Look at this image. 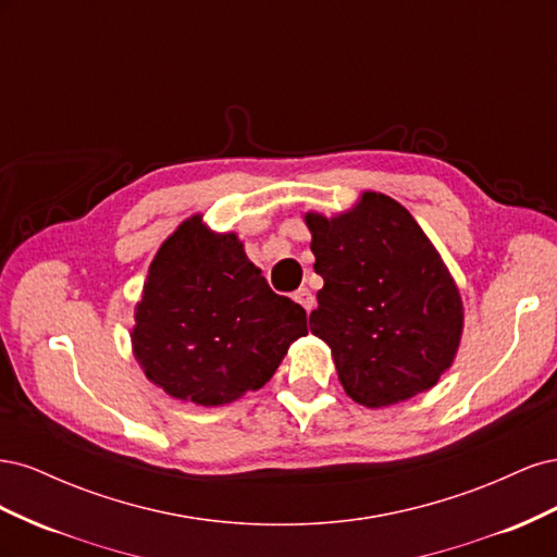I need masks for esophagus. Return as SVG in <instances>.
Returning a JSON list of instances; mask_svg holds the SVG:
<instances>
[{
    "label": "esophagus",
    "mask_w": 557,
    "mask_h": 557,
    "mask_svg": "<svg viewBox=\"0 0 557 557\" xmlns=\"http://www.w3.org/2000/svg\"><path fill=\"white\" fill-rule=\"evenodd\" d=\"M295 301H299L301 307L307 309V313L313 309V305H315V297H313V293L309 290V288H299L297 293H295Z\"/></svg>",
    "instance_id": "1"
}]
</instances>
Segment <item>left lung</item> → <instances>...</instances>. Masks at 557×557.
<instances>
[{
	"label": "left lung",
	"instance_id": "left-lung-1",
	"mask_svg": "<svg viewBox=\"0 0 557 557\" xmlns=\"http://www.w3.org/2000/svg\"><path fill=\"white\" fill-rule=\"evenodd\" d=\"M307 225L325 281L309 330L332 348L344 391L364 407H387L432 387L458 350L462 305L413 215L364 193L350 213H309Z\"/></svg>",
	"mask_w": 557,
	"mask_h": 557
}]
</instances>
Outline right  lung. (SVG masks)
Here are the masks:
<instances>
[{
	"label": "right lung",
	"mask_w": 557,
	"mask_h": 557,
	"mask_svg": "<svg viewBox=\"0 0 557 557\" xmlns=\"http://www.w3.org/2000/svg\"><path fill=\"white\" fill-rule=\"evenodd\" d=\"M305 334L307 311L269 288L237 237L190 218L148 269L132 342L166 395L218 407L262 387Z\"/></svg>",
	"instance_id": "add662e5"
}]
</instances>
